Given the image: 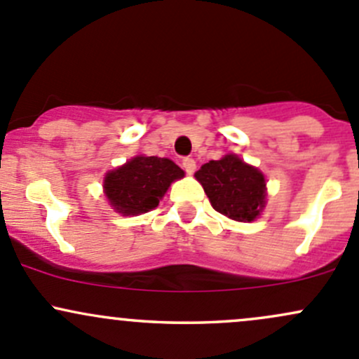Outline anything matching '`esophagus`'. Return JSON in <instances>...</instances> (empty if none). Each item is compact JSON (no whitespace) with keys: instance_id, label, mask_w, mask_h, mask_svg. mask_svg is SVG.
I'll return each mask as SVG.
<instances>
[{"instance_id":"obj_1","label":"esophagus","mask_w":359,"mask_h":359,"mask_svg":"<svg viewBox=\"0 0 359 359\" xmlns=\"http://www.w3.org/2000/svg\"><path fill=\"white\" fill-rule=\"evenodd\" d=\"M182 167H184V170H186L187 173H194L196 161L192 160V158H184V160H182Z\"/></svg>"}]
</instances>
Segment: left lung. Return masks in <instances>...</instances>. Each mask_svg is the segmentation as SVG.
<instances>
[{"label": "left lung", "mask_w": 359, "mask_h": 359, "mask_svg": "<svg viewBox=\"0 0 359 359\" xmlns=\"http://www.w3.org/2000/svg\"><path fill=\"white\" fill-rule=\"evenodd\" d=\"M218 213L236 222H252L265 208L266 180L237 154L211 160L194 173Z\"/></svg>", "instance_id": "obj_1"}]
</instances>
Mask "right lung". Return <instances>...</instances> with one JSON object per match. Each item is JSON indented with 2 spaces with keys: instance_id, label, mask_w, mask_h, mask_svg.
I'll return each instance as SVG.
<instances>
[{
  "instance_id": "right-lung-1",
  "label": "right lung",
  "mask_w": 359,
  "mask_h": 359,
  "mask_svg": "<svg viewBox=\"0 0 359 359\" xmlns=\"http://www.w3.org/2000/svg\"><path fill=\"white\" fill-rule=\"evenodd\" d=\"M182 177L184 170L168 158L139 154L108 172L103 189L111 208L129 217L156 208L170 184Z\"/></svg>"
}]
</instances>
